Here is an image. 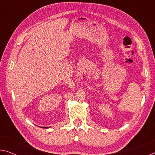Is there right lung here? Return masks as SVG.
<instances>
[{
	"mask_svg": "<svg viewBox=\"0 0 155 155\" xmlns=\"http://www.w3.org/2000/svg\"><path fill=\"white\" fill-rule=\"evenodd\" d=\"M44 128H48V127H47V128H46V127H44Z\"/></svg>",
	"mask_w": 155,
	"mask_h": 155,
	"instance_id": "right-lung-1",
	"label": "right lung"
}]
</instances>
